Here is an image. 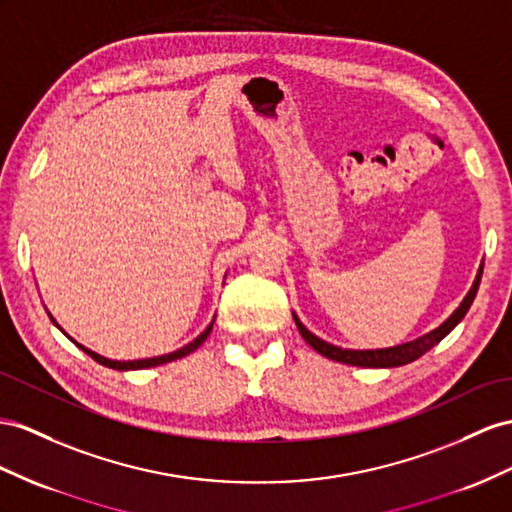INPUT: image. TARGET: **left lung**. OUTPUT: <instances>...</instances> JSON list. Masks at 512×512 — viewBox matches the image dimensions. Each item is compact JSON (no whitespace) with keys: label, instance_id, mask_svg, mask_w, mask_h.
Segmentation results:
<instances>
[{"label":"left lung","instance_id":"left-lung-1","mask_svg":"<svg viewBox=\"0 0 512 512\" xmlns=\"http://www.w3.org/2000/svg\"><path fill=\"white\" fill-rule=\"evenodd\" d=\"M482 266L478 270V277H476L474 285H471L469 294L463 298V303L458 305V309L452 313L448 320H445L441 326H437L435 331H430V333H426L422 337L413 339V342H406V344H400V346L381 348V350H348V348H339V346H333L329 342H324V339L316 337L311 331H307L305 324L298 320L296 313H294V322L298 326L300 335L305 337V342L313 350L320 352V355L326 357V359H333V361H339V363H348V365H359V368H398V365L411 363V361L422 357L424 352H428L432 346H437L441 339L448 335L454 329V326L465 318V313L469 311L471 303H474V298L478 294V285H480V277H482Z\"/></svg>","mask_w":512,"mask_h":512}]
</instances>
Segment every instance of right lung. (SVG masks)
Masks as SVG:
<instances>
[{
  "mask_svg": "<svg viewBox=\"0 0 512 512\" xmlns=\"http://www.w3.org/2000/svg\"><path fill=\"white\" fill-rule=\"evenodd\" d=\"M51 318V316H49ZM51 322L56 324V320L51 318ZM58 326V324H56ZM212 326H214V320H212V324L207 326V329L196 337V339H192L190 344H186L183 348H179V350H175V352H168V355H162V357H151V359H138V361H112V359H106V357H101V355H97V352H93V350H88V348H84L82 344H77V348H82L86 355H90L93 357L97 363H101V365H106V368H112V370H119V372H125V370H144V368H155V365H162V363H170V361H177V359H181V357H186V355H190V352H194L196 348H199L205 339H207V335L212 333Z\"/></svg>",
  "mask_w": 512,
  "mask_h": 512,
  "instance_id": "obj_1",
  "label": "right lung"
}]
</instances>
